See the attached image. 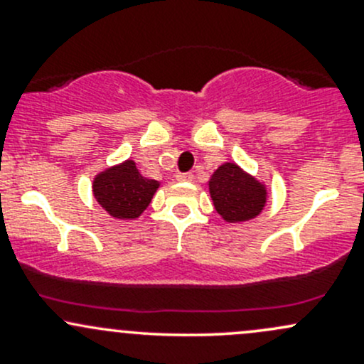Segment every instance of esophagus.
<instances>
[{
	"instance_id": "34e87169",
	"label": "esophagus",
	"mask_w": 364,
	"mask_h": 364,
	"mask_svg": "<svg viewBox=\"0 0 364 364\" xmlns=\"http://www.w3.org/2000/svg\"><path fill=\"white\" fill-rule=\"evenodd\" d=\"M176 179H178V181L188 183V181H191V179H193V174H191V173H178Z\"/></svg>"
}]
</instances>
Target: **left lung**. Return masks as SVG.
Returning <instances> with one entry per match:
<instances>
[{
  "label": "left lung",
  "mask_w": 364,
  "mask_h": 364,
  "mask_svg": "<svg viewBox=\"0 0 364 364\" xmlns=\"http://www.w3.org/2000/svg\"><path fill=\"white\" fill-rule=\"evenodd\" d=\"M214 207L225 223H246L263 210L267 186L235 162H224L208 181Z\"/></svg>",
  "instance_id": "8db88e82"
}]
</instances>
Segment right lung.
Listing matches in <instances>:
<instances>
[{
	"label": "right lung",
	"mask_w": 364,
	"mask_h": 364,
	"mask_svg": "<svg viewBox=\"0 0 364 364\" xmlns=\"http://www.w3.org/2000/svg\"><path fill=\"white\" fill-rule=\"evenodd\" d=\"M161 183L141 176L135 161H124L104 169L94 178L92 191L95 200L111 217L133 220L152 202Z\"/></svg>",
	"instance_id": "add662e5"
}]
</instances>
